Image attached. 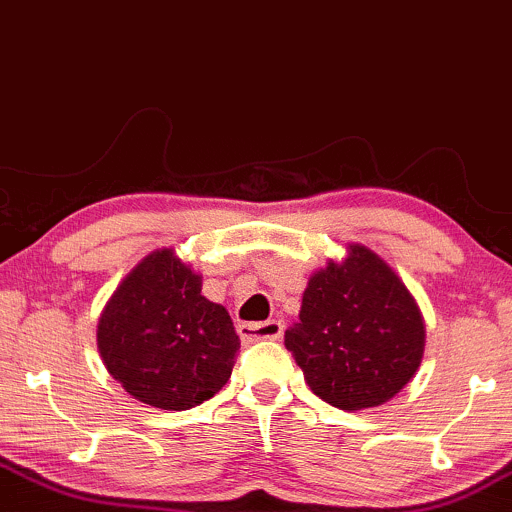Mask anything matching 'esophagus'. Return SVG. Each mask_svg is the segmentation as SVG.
<instances>
[{
	"instance_id": "esophagus-1",
	"label": "esophagus",
	"mask_w": 512,
	"mask_h": 512,
	"mask_svg": "<svg viewBox=\"0 0 512 512\" xmlns=\"http://www.w3.org/2000/svg\"><path fill=\"white\" fill-rule=\"evenodd\" d=\"M238 334L243 343H255V341H276L283 334V324L276 322V319H269V322L260 324H238Z\"/></svg>"
}]
</instances>
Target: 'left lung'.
<instances>
[{
    "instance_id": "obj_1",
    "label": "left lung",
    "mask_w": 512,
    "mask_h": 512,
    "mask_svg": "<svg viewBox=\"0 0 512 512\" xmlns=\"http://www.w3.org/2000/svg\"><path fill=\"white\" fill-rule=\"evenodd\" d=\"M283 343L315 396L365 410L391 400L417 372L424 322L389 264L350 245L346 262H329L307 283L300 322Z\"/></svg>"
}]
</instances>
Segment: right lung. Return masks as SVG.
<instances>
[{
  "label": "right lung",
  "mask_w": 512,
  "mask_h": 512,
  "mask_svg": "<svg viewBox=\"0 0 512 512\" xmlns=\"http://www.w3.org/2000/svg\"><path fill=\"white\" fill-rule=\"evenodd\" d=\"M200 291V276L164 248L147 255L104 307L97 348L140 403L188 410L229 381L238 334L226 307Z\"/></svg>",
  "instance_id": "obj_1"
}]
</instances>
